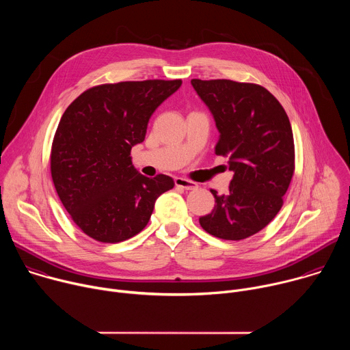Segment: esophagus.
Returning a JSON list of instances; mask_svg holds the SVG:
<instances>
[{"label":"esophagus","instance_id":"34e87169","mask_svg":"<svg viewBox=\"0 0 350 350\" xmlns=\"http://www.w3.org/2000/svg\"><path fill=\"white\" fill-rule=\"evenodd\" d=\"M174 184H176V187H180L184 189H196L198 188V184L195 181H191V180H187L183 177H176Z\"/></svg>","mask_w":350,"mask_h":350}]
</instances>
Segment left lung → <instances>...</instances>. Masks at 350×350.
Returning <instances> with one entry per match:
<instances>
[{"label": "left lung", "instance_id": "1", "mask_svg": "<svg viewBox=\"0 0 350 350\" xmlns=\"http://www.w3.org/2000/svg\"><path fill=\"white\" fill-rule=\"evenodd\" d=\"M191 84L220 133L215 152L228 158L234 173L227 193L211 189L216 205L199 224L213 237L241 241L263 230L282 208L295 172L292 127L278 99L259 84L227 79Z\"/></svg>", "mask_w": 350, "mask_h": 350}]
</instances>
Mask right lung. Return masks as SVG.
Wrapping results in <instances>:
<instances>
[{
  "instance_id": "add662e5",
  "label": "right lung",
  "mask_w": 350,
  "mask_h": 350,
  "mask_svg": "<svg viewBox=\"0 0 350 350\" xmlns=\"http://www.w3.org/2000/svg\"><path fill=\"white\" fill-rule=\"evenodd\" d=\"M181 80L99 84L66 108L51 146V177L62 205L90 238L118 243L141 232L155 201L174 187L172 177L149 178L131 163L149 118Z\"/></svg>"
}]
</instances>
